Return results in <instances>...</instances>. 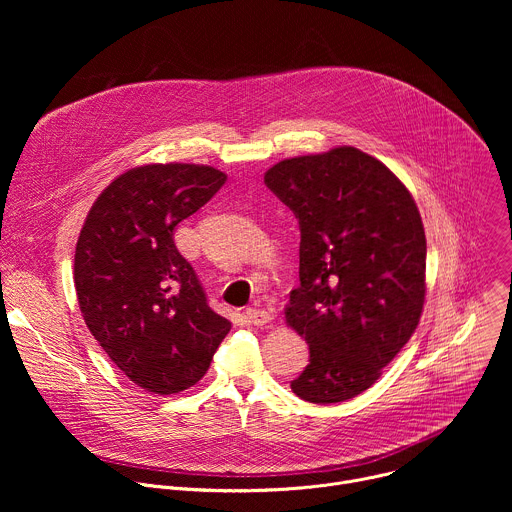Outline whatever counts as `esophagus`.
Here are the masks:
<instances>
[{
	"label": "esophagus",
	"instance_id": "esophagus-1",
	"mask_svg": "<svg viewBox=\"0 0 512 512\" xmlns=\"http://www.w3.org/2000/svg\"><path fill=\"white\" fill-rule=\"evenodd\" d=\"M247 318H249V322L251 324H255V326H265V324H269L271 320H273V316H271V312H267V310H261V308H247Z\"/></svg>",
	"mask_w": 512,
	"mask_h": 512
}]
</instances>
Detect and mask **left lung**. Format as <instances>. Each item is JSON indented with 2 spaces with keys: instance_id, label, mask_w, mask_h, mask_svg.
I'll use <instances>...</instances> for the list:
<instances>
[{
  "instance_id": "obj_1",
  "label": "left lung",
  "mask_w": 512,
  "mask_h": 512,
  "mask_svg": "<svg viewBox=\"0 0 512 512\" xmlns=\"http://www.w3.org/2000/svg\"><path fill=\"white\" fill-rule=\"evenodd\" d=\"M265 184L302 235L285 322L306 338L310 364L291 391L318 405L352 399L419 324L427 245L417 204L383 162L350 145L283 160Z\"/></svg>"
}]
</instances>
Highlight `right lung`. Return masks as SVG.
Instances as JSON below:
<instances>
[{
    "label": "right lung",
    "instance_id": "obj_1",
    "mask_svg": "<svg viewBox=\"0 0 512 512\" xmlns=\"http://www.w3.org/2000/svg\"><path fill=\"white\" fill-rule=\"evenodd\" d=\"M225 182L212 166L131 168L99 194L81 229L75 287L85 324L117 369L150 393L196 385L231 330L174 243L178 223Z\"/></svg>",
    "mask_w": 512,
    "mask_h": 512
}]
</instances>
